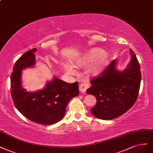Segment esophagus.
Here are the masks:
<instances>
[{"instance_id": "1", "label": "esophagus", "mask_w": 153, "mask_h": 153, "mask_svg": "<svg viewBox=\"0 0 153 153\" xmlns=\"http://www.w3.org/2000/svg\"><path fill=\"white\" fill-rule=\"evenodd\" d=\"M89 85L88 83H81L79 85V90L82 93H85L87 89L88 88Z\"/></svg>"}]
</instances>
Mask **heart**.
Wrapping results in <instances>:
<instances>
[{"instance_id": "1", "label": "heart", "mask_w": 153, "mask_h": 153, "mask_svg": "<svg viewBox=\"0 0 153 153\" xmlns=\"http://www.w3.org/2000/svg\"><path fill=\"white\" fill-rule=\"evenodd\" d=\"M108 62V57L106 52L100 48H92L85 51L75 60V64L79 67H87L91 65L87 70L89 75L95 76L99 75L104 70ZM64 70L70 74H74L75 70L69 62H63Z\"/></svg>"}]
</instances>
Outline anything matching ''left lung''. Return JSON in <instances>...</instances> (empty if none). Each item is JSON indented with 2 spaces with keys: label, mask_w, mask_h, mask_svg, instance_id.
<instances>
[{
  "label": "left lung",
  "mask_w": 153,
  "mask_h": 153,
  "mask_svg": "<svg viewBox=\"0 0 153 153\" xmlns=\"http://www.w3.org/2000/svg\"><path fill=\"white\" fill-rule=\"evenodd\" d=\"M131 59L125 70H118L113 60L101 75L91 81L86 92L96 97L97 103L91 109L97 118L110 120L117 118L133 106L137 98L141 81L139 61L130 49Z\"/></svg>",
  "instance_id": "left-lung-1"
}]
</instances>
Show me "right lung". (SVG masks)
Wrapping results in <instances>:
<instances>
[{
    "mask_svg": "<svg viewBox=\"0 0 153 153\" xmlns=\"http://www.w3.org/2000/svg\"><path fill=\"white\" fill-rule=\"evenodd\" d=\"M36 48L26 52L13 68L10 76V92L16 108L32 122L45 125L56 123L62 119L68 103L79 94L78 82L67 83L54 77L44 88L28 92L23 87L22 71L36 63Z\"/></svg>",
    "mask_w": 153,
    "mask_h": 153,
    "instance_id": "obj_1",
    "label": "right lung"
}]
</instances>
